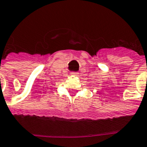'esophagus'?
Masks as SVG:
<instances>
[{
    "instance_id": "esophagus-1",
    "label": "esophagus",
    "mask_w": 147,
    "mask_h": 147,
    "mask_svg": "<svg viewBox=\"0 0 147 147\" xmlns=\"http://www.w3.org/2000/svg\"><path fill=\"white\" fill-rule=\"evenodd\" d=\"M71 74H72L73 76H78V75H79V72H71Z\"/></svg>"
}]
</instances>
